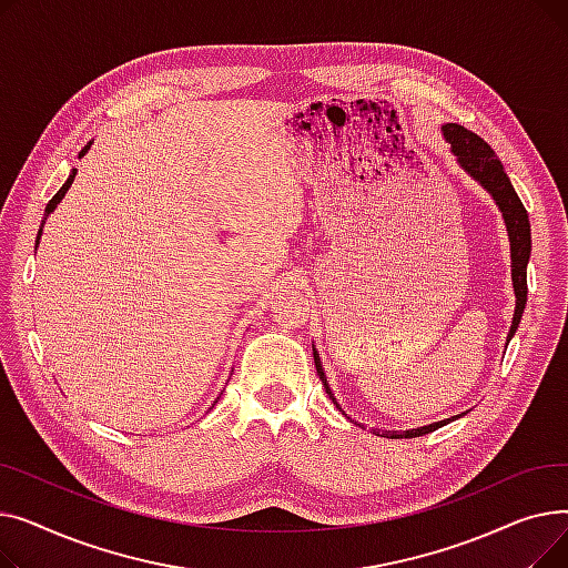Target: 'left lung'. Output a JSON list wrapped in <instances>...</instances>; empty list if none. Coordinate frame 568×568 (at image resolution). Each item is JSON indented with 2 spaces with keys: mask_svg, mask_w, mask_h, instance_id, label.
Wrapping results in <instances>:
<instances>
[{
  "mask_svg": "<svg viewBox=\"0 0 568 568\" xmlns=\"http://www.w3.org/2000/svg\"><path fill=\"white\" fill-rule=\"evenodd\" d=\"M442 135L444 140L452 144V152L458 161V165L474 179L476 184L484 186L488 191V195L495 200L497 209L501 212L504 225H506V234H509V246H511V281H514V294H516V311H514V320H511V329L506 334V345L514 338L520 317L525 313V304H527V262L531 255V230H529V216H527V209L523 206L511 179L506 176L501 161L495 156V152L490 149V144L479 138L476 133L467 131L460 124H444L442 126ZM313 359H315V368L320 379L324 382V392L329 394V398L334 400V405L343 412L341 403L336 400L329 379H326V373L322 368L320 362V352L313 347ZM465 414V412H463ZM463 414L452 416V419H444L430 426H422V428H412V430H373L382 437H419L426 433H433L442 426H446L454 419H460ZM362 426V424H359Z\"/></svg>",
  "mask_w": 568,
  "mask_h": 568,
  "instance_id": "8db88e82",
  "label": "left lung"
}]
</instances>
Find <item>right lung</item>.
<instances>
[{"label": "right lung", "mask_w": 568, "mask_h": 568, "mask_svg": "<svg viewBox=\"0 0 568 568\" xmlns=\"http://www.w3.org/2000/svg\"><path fill=\"white\" fill-rule=\"evenodd\" d=\"M92 144H94V140H89V142L84 144V149H82V152H80V159H82V156H84V154L89 152V149H92ZM75 174H78V170L73 168V170H71V174H69V179H67V182H64V186H62V189H59V191H57V195H54V197H52V200L48 202V206H45V214H43V221H41V227H39V236H37V246H39V239H41V234H43V225H45L48 216H50V214L54 212V209H57V204L64 200L67 191H69V189H71V184H73V179H75ZM216 403H219V398L214 400V405H216ZM214 405H212V407H214ZM212 407H209V409H212Z\"/></svg>", "instance_id": "right-lung-1"}]
</instances>
